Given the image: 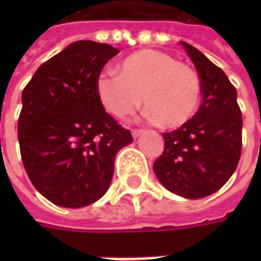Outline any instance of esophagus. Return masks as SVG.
<instances>
[{
  "label": "esophagus",
  "instance_id": "esophagus-1",
  "mask_svg": "<svg viewBox=\"0 0 261 261\" xmlns=\"http://www.w3.org/2000/svg\"><path fill=\"white\" fill-rule=\"evenodd\" d=\"M141 134H144V129H132V136L134 138H138Z\"/></svg>",
  "mask_w": 261,
  "mask_h": 261
}]
</instances>
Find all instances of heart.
<instances>
[{
  "mask_svg": "<svg viewBox=\"0 0 261 261\" xmlns=\"http://www.w3.org/2000/svg\"><path fill=\"white\" fill-rule=\"evenodd\" d=\"M101 106L115 117L134 113L141 105L146 116L164 127H178L192 119L202 95L200 78L192 66L161 50L142 49L97 78Z\"/></svg>",
  "mask_w": 261,
  "mask_h": 261,
  "instance_id": "1",
  "label": "heart"
}]
</instances>
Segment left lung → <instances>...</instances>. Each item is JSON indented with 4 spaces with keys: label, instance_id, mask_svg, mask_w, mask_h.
Segmentation results:
<instances>
[{
    "label": "left lung",
    "instance_id": "obj_1",
    "mask_svg": "<svg viewBox=\"0 0 261 261\" xmlns=\"http://www.w3.org/2000/svg\"><path fill=\"white\" fill-rule=\"evenodd\" d=\"M202 84L196 115L173 132H164V151L154 173L171 193L200 199L215 193L236 171L243 146V116L237 90L225 72L200 50L183 42Z\"/></svg>",
    "mask_w": 261,
    "mask_h": 261
}]
</instances>
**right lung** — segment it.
<instances>
[{"label":"right lung","mask_w":261,"mask_h":261,"mask_svg":"<svg viewBox=\"0 0 261 261\" xmlns=\"http://www.w3.org/2000/svg\"><path fill=\"white\" fill-rule=\"evenodd\" d=\"M119 54L78 40L37 68L21 94L18 144L36 190L64 207L91 205L110 186L117 151L134 138L101 106L95 83Z\"/></svg>","instance_id":"right-lung-1"}]
</instances>
